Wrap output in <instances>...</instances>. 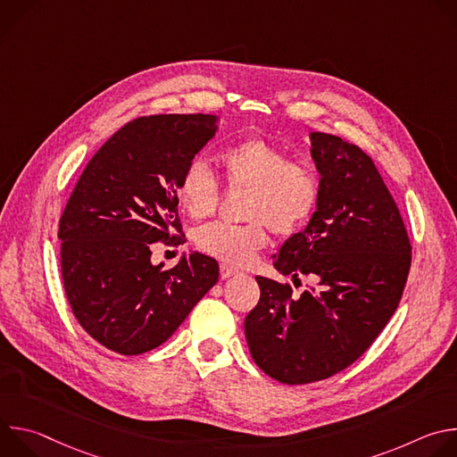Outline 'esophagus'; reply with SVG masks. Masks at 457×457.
<instances>
[{
	"instance_id": "34e87169",
	"label": "esophagus",
	"mask_w": 457,
	"mask_h": 457,
	"mask_svg": "<svg viewBox=\"0 0 457 457\" xmlns=\"http://www.w3.org/2000/svg\"><path fill=\"white\" fill-rule=\"evenodd\" d=\"M235 275H238L237 270H233V268L226 266V264L220 266V277H222V278H231V277H235Z\"/></svg>"
}]
</instances>
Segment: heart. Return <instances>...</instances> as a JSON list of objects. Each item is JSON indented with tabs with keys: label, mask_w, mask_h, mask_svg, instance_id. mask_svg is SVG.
<instances>
[{
	"label": "heart",
	"mask_w": 457,
	"mask_h": 457,
	"mask_svg": "<svg viewBox=\"0 0 457 457\" xmlns=\"http://www.w3.org/2000/svg\"><path fill=\"white\" fill-rule=\"evenodd\" d=\"M226 182L249 189L245 220L242 226L222 222L206 224L195 231V245L203 253L231 266H244L268 240V226L278 235L296 233L312 215L318 203V179L314 171L280 146L247 137L226 146L219 154ZM177 197L191 219L210 217L219 204V184L210 168L193 159L184 168Z\"/></svg>",
	"instance_id": "heart-1"
}]
</instances>
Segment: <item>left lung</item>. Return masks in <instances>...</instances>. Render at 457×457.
Returning a JSON list of instances; mask_svg holds the SVG:
<instances>
[{
	"instance_id": "8db88e82",
	"label": "left lung",
	"mask_w": 457,
	"mask_h": 457,
	"mask_svg": "<svg viewBox=\"0 0 457 457\" xmlns=\"http://www.w3.org/2000/svg\"><path fill=\"white\" fill-rule=\"evenodd\" d=\"M320 173L316 212L289 237L273 266L316 280L291 286L256 277L260 300L244 333L254 363L287 385L329 378L356 361L395 314L411 270L400 210L372 159L337 136L312 132Z\"/></svg>"
}]
</instances>
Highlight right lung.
Returning a JSON list of instances; mask_svg holds the SVG:
<instances>
[{"mask_svg":"<svg viewBox=\"0 0 457 457\" xmlns=\"http://www.w3.org/2000/svg\"><path fill=\"white\" fill-rule=\"evenodd\" d=\"M210 113L139 117L99 148L59 220L64 293L81 328L122 356L164 344L217 284L219 264L191 251L152 264L155 242L184 240L177 187L219 129Z\"/></svg>","mask_w":457,"mask_h":457,"instance_id":"1","label":"right lung"}]
</instances>
